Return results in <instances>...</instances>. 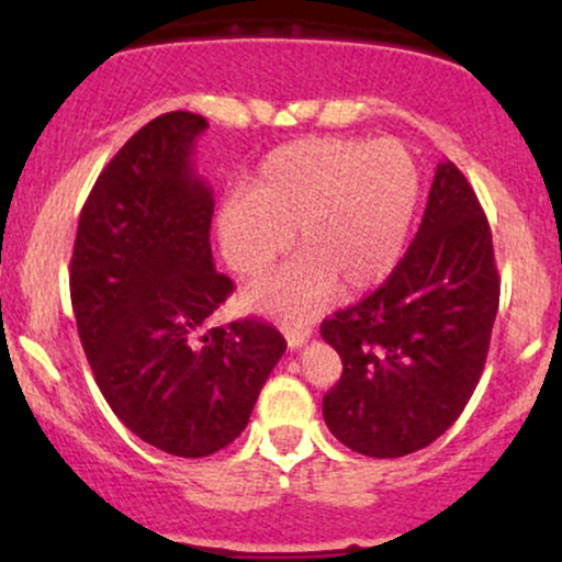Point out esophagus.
Instances as JSON below:
<instances>
[{
	"mask_svg": "<svg viewBox=\"0 0 562 562\" xmlns=\"http://www.w3.org/2000/svg\"><path fill=\"white\" fill-rule=\"evenodd\" d=\"M282 333H285V340H288L290 348H301L308 338H312V330H308V327H288V325H282Z\"/></svg>",
	"mask_w": 562,
	"mask_h": 562,
	"instance_id": "34e87169",
	"label": "esophagus"
}]
</instances>
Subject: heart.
<instances>
[{
	"label": "heart",
	"instance_id": "heart-1",
	"mask_svg": "<svg viewBox=\"0 0 562 562\" xmlns=\"http://www.w3.org/2000/svg\"><path fill=\"white\" fill-rule=\"evenodd\" d=\"M420 169L398 142L312 137L261 160L250 192L218 205L224 261L259 280L290 248L301 254L248 295L254 306L303 317L330 301L375 288L393 272L420 205Z\"/></svg>",
	"mask_w": 562,
	"mask_h": 562
}]
</instances>
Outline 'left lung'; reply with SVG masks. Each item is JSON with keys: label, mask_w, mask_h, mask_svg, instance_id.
<instances>
[{"label": "left lung", "mask_w": 562, "mask_h": 562, "mask_svg": "<svg viewBox=\"0 0 562 562\" xmlns=\"http://www.w3.org/2000/svg\"><path fill=\"white\" fill-rule=\"evenodd\" d=\"M496 308L492 229L465 173L447 160L389 280L322 322L344 362L322 398L330 434L378 460L434 443L479 385Z\"/></svg>", "instance_id": "8db88e82"}]
</instances>
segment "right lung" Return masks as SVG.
Listing matches in <instances>:
<instances>
[{"instance_id": "obj_1", "label": "right lung", "mask_w": 562, "mask_h": 562, "mask_svg": "<svg viewBox=\"0 0 562 562\" xmlns=\"http://www.w3.org/2000/svg\"><path fill=\"white\" fill-rule=\"evenodd\" d=\"M205 128L187 111L142 126L97 177L70 259L76 327L102 396L173 457L235 441L288 348L267 322L209 325L235 285L214 269V192L192 169Z\"/></svg>"}]
</instances>
